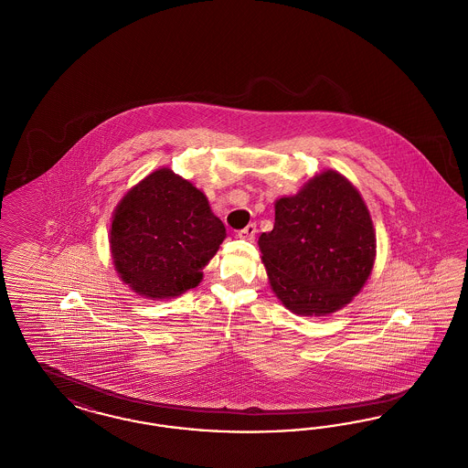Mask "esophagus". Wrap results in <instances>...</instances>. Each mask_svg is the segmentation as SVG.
I'll return each mask as SVG.
<instances>
[{"label": "esophagus", "mask_w": 468, "mask_h": 468, "mask_svg": "<svg viewBox=\"0 0 468 468\" xmlns=\"http://www.w3.org/2000/svg\"><path fill=\"white\" fill-rule=\"evenodd\" d=\"M256 233H258V228L254 223H250V225L245 226L243 229L239 231V239H242V240H249V242H252L254 240V237H256Z\"/></svg>", "instance_id": "1"}]
</instances>
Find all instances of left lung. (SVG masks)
Here are the masks:
<instances>
[{
    "label": "left lung",
    "mask_w": 468,
    "mask_h": 468,
    "mask_svg": "<svg viewBox=\"0 0 468 468\" xmlns=\"http://www.w3.org/2000/svg\"><path fill=\"white\" fill-rule=\"evenodd\" d=\"M274 295L292 313L326 316L347 306L375 264L370 210L355 185L328 169L299 194L274 202V226L259 237Z\"/></svg>",
    "instance_id": "left-lung-1"
}]
</instances>
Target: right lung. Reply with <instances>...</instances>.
Wrapping results in <instances>:
<instances>
[{"instance_id":"right-lung-1","label":"right lung","mask_w":468,"mask_h":468,"mask_svg":"<svg viewBox=\"0 0 468 468\" xmlns=\"http://www.w3.org/2000/svg\"><path fill=\"white\" fill-rule=\"evenodd\" d=\"M226 239V228L192 181L161 167L121 198L111 223L119 278L145 299L195 289Z\"/></svg>"}]
</instances>
